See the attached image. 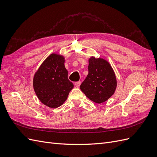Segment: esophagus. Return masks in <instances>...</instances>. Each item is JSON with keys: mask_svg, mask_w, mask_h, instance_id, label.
Returning <instances> with one entry per match:
<instances>
[{"mask_svg": "<svg viewBox=\"0 0 157 157\" xmlns=\"http://www.w3.org/2000/svg\"><path fill=\"white\" fill-rule=\"evenodd\" d=\"M80 84H81V82H80V81H77V82H76L75 83V86H77V87H79Z\"/></svg>", "mask_w": 157, "mask_h": 157, "instance_id": "1", "label": "esophagus"}]
</instances>
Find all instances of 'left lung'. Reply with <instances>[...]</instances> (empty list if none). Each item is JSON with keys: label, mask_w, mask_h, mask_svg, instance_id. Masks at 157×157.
Here are the masks:
<instances>
[{"label": "left lung", "mask_w": 157, "mask_h": 157, "mask_svg": "<svg viewBox=\"0 0 157 157\" xmlns=\"http://www.w3.org/2000/svg\"><path fill=\"white\" fill-rule=\"evenodd\" d=\"M116 87V77L110 64L101 58H90L88 75L80 86L84 94L94 102L101 103L112 96Z\"/></svg>", "instance_id": "1"}]
</instances>
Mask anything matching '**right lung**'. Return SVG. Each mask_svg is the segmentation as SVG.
<instances>
[{
    "label": "right lung",
    "instance_id": "obj_1",
    "mask_svg": "<svg viewBox=\"0 0 157 157\" xmlns=\"http://www.w3.org/2000/svg\"><path fill=\"white\" fill-rule=\"evenodd\" d=\"M64 62L63 57L51 54L42 63L33 78V88L38 98L51 108L62 105L74 86L68 79Z\"/></svg>",
    "mask_w": 157,
    "mask_h": 157
}]
</instances>
